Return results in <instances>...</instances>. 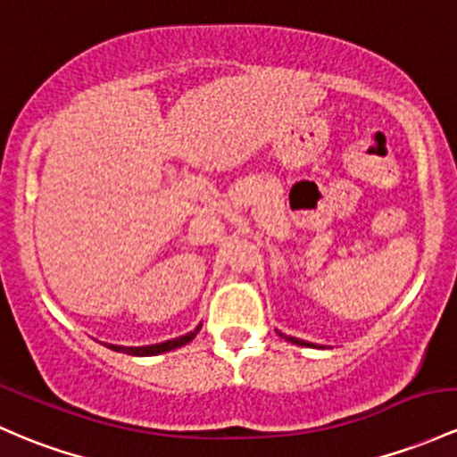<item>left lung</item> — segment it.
I'll return each instance as SVG.
<instances>
[{"instance_id": "8db88e82", "label": "left lung", "mask_w": 457, "mask_h": 457, "mask_svg": "<svg viewBox=\"0 0 457 457\" xmlns=\"http://www.w3.org/2000/svg\"><path fill=\"white\" fill-rule=\"evenodd\" d=\"M280 337L289 339V342H293V344H302V345H304V342H300V339H293V337H287V335H282V333H280ZM306 345H309V344H306Z\"/></svg>"}]
</instances>
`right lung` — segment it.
I'll return each mask as SVG.
<instances>
[{
    "label": "right lung",
    "instance_id": "right-lung-1",
    "mask_svg": "<svg viewBox=\"0 0 457 457\" xmlns=\"http://www.w3.org/2000/svg\"><path fill=\"white\" fill-rule=\"evenodd\" d=\"M199 328H201V324L196 326L195 330H190L188 335H184V337L170 339V342H164V344L144 345V348H124V345H109V348H112V350H118V353L133 354V357H153V354L168 353V350H175V348H179V345H186L188 342H192V339H195V335L199 333Z\"/></svg>",
    "mask_w": 457,
    "mask_h": 457
}]
</instances>
